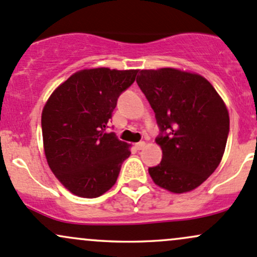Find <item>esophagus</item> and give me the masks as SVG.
<instances>
[{"instance_id": "34e87169", "label": "esophagus", "mask_w": 257, "mask_h": 257, "mask_svg": "<svg viewBox=\"0 0 257 257\" xmlns=\"http://www.w3.org/2000/svg\"><path fill=\"white\" fill-rule=\"evenodd\" d=\"M145 142H139V143H137L136 144V148H137V150H142V149H144L145 148Z\"/></svg>"}]
</instances>
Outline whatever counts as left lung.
Segmentation results:
<instances>
[{"mask_svg": "<svg viewBox=\"0 0 257 257\" xmlns=\"http://www.w3.org/2000/svg\"><path fill=\"white\" fill-rule=\"evenodd\" d=\"M137 82L155 112L163 160L149 167L154 183L172 193L193 191L220 164L229 113L212 83L174 67L140 70Z\"/></svg>", "mask_w": 257, "mask_h": 257, "instance_id": "8db88e82", "label": "left lung"}]
</instances>
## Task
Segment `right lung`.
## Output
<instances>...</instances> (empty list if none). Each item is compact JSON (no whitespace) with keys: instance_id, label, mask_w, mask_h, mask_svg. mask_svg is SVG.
<instances>
[{"instance_id":"1","label":"right lung","mask_w":257,"mask_h":257,"mask_svg":"<svg viewBox=\"0 0 257 257\" xmlns=\"http://www.w3.org/2000/svg\"><path fill=\"white\" fill-rule=\"evenodd\" d=\"M139 70L83 69L54 90L42 112L45 158L66 190L96 198L114 186L131 145L106 133L119 94Z\"/></svg>"}]
</instances>
